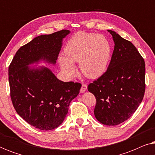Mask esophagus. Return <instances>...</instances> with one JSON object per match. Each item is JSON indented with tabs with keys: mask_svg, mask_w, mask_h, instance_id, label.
Returning <instances> with one entry per match:
<instances>
[{
	"mask_svg": "<svg viewBox=\"0 0 155 155\" xmlns=\"http://www.w3.org/2000/svg\"><path fill=\"white\" fill-rule=\"evenodd\" d=\"M87 90V87L85 84H82L81 89H80V93H84V92H86Z\"/></svg>",
	"mask_w": 155,
	"mask_h": 155,
	"instance_id": "1",
	"label": "esophagus"
}]
</instances>
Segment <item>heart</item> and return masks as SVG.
<instances>
[{
  "instance_id": "heart-1",
  "label": "heart",
  "mask_w": 155,
  "mask_h": 155,
  "mask_svg": "<svg viewBox=\"0 0 155 155\" xmlns=\"http://www.w3.org/2000/svg\"><path fill=\"white\" fill-rule=\"evenodd\" d=\"M111 46L104 37L79 31L65 46V57L58 58L59 65L69 76L76 72L74 63H80V71L86 77L97 79L107 71L111 56Z\"/></svg>"
}]
</instances>
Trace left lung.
I'll return each instance as SVG.
<instances>
[{
  "instance_id": "obj_1",
  "label": "left lung",
  "mask_w": 155,
  "mask_h": 155,
  "mask_svg": "<svg viewBox=\"0 0 155 155\" xmlns=\"http://www.w3.org/2000/svg\"><path fill=\"white\" fill-rule=\"evenodd\" d=\"M114 50L107 71L88 85L96 97L94 114L101 124L116 126L128 119L143 101L145 61L135 46L112 30Z\"/></svg>"
}]
</instances>
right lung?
<instances>
[{
	"label": "right lung",
	"mask_w": 155,
	"mask_h": 155,
	"mask_svg": "<svg viewBox=\"0 0 155 155\" xmlns=\"http://www.w3.org/2000/svg\"><path fill=\"white\" fill-rule=\"evenodd\" d=\"M63 29L40 35L16 52L9 69L10 97L17 113L36 128L49 130L62 124L71 101L78 96L81 84L63 82L51 70L55 65L63 39L70 34Z\"/></svg>",
	"instance_id": "right-lung-1"
}]
</instances>
